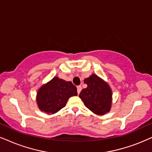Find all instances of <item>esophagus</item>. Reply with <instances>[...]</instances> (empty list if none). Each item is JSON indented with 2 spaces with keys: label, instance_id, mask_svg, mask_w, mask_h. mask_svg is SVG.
I'll return each instance as SVG.
<instances>
[{
  "label": "esophagus",
  "instance_id": "1",
  "mask_svg": "<svg viewBox=\"0 0 152 152\" xmlns=\"http://www.w3.org/2000/svg\"><path fill=\"white\" fill-rule=\"evenodd\" d=\"M82 90V87L80 86H77V93L78 94H79L80 93V91H81Z\"/></svg>",
  "mask_w": 152,
  "mask_h": 152
}]
</instances>
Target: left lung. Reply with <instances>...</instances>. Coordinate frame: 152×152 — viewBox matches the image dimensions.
<instances>
[{"mask_svg": "<svg viewBox=\"0 0 152 152\" xmlns=\"http://www.w3.org/2000/svg\"><path fill=\"white\" fill-rule=\"evenodd\" d=\"M84 83L88 87L81 90L79 97L85 106L98 115L109 111L112 93L108 84L95 74L86 78Z\"/></svg>", "mask_w": 152, "mask_h": 152, "instance_id": "1", "label": "left lung"}]
</instances>
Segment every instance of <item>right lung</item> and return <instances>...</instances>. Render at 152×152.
<instances>
[{
  "instance_id": "1",
  "label": "right lung",
  "mask_w": 152,
  "mask_h": 152,
  "mask_svg": "<svg viewBox=\"0 0 152 152\" xmlns=\"http://www.w3.org/2000/svg\"><path fill=\"white\" fill-rule=\"evenodd\" d=\"M76 95L77 88L72 82L54 77L38 90L36 100L42 111L55 114L66 106L70 97Z\"/></svg>"
}]
</instances>
